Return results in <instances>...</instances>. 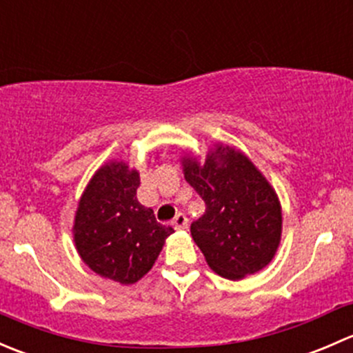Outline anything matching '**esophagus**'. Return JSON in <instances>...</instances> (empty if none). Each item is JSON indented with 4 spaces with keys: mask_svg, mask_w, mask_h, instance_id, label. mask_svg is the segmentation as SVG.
Instances as JSON below:
<instances>
[{
    "mask_svg": "<svg viewBox=\"0 0 353 353\" xmlns=\"http://www.w3.org/2000/svg\"><path fill=\"white\" fill-rule=\"evenodd\" d=\"M172 227L176 230H183V229H186L188 227V219H186V215H184V213H177L176 216H174V220H172Z\"/></svg>",
    "mask_w": 353,
    "mask_h": 353,
    "instance_id": "1",
    "label": "esophagus"
}]
</instances>
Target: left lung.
<instances>
[{"instance_id": "left-lung-1", "label": "left lung", "mask_w": 353, "mask_h": 353, "mask_svg": "<svg viewBox=\"0 0 353 353\" xmlns=\"http://www.w3.org/2000/svg\"><path fill=\"white\" fill-rule=\"evenodd\" d=\"M181 162L206 205L191 223V236L210 268L229 280L265 268L282 239V206L272 184L229 145H215L203 163L191 155Z\"/></svg>"}]
</instances>
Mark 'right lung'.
Returning a JSON list of instances; mask_svg holds the SVG:
<instances>
[{
	"label": "right lung",
	"instance_id": "obj_1",
	"mask_svg": "<svg viewBox=\"0 0 353 353\" xmlns=\"http://www.w3.org/2000/svg\"><path fill=\"white\" fill-rule=\"evenodd\" d=\"M140 172L110 160L85 188L73 223V239L85 265L123 285L147 275L172 227L157 222L154 210L137 199Z\"/></svg>",
	"mask_w": 353,
	"mask_h": 353
}]
</instances>
